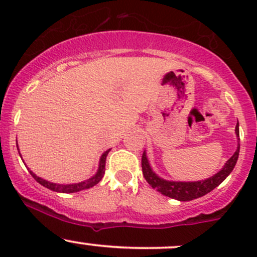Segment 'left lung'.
Segmentation results:
<instances>
[{"mask_svg":"<svg viewBox=\"0 0 257 257\" xmlns=\"http://www.w3.org/2000/svg\"><path fill=\"white\" fill-rule=\"evenodd\" d=\"M235 133H236L237 138H239V123H237L236 128H235ZM239 152L240 145H237L236 152L225 163L224 168L219 173L212 175L211 178L200 181H169L159 178L150 168L149 160H148L145 152L142 155V169H143L145 180L149 183V185L153 189H157L163 195L169 196L172 199H177L179 201H189L206 195L210 191L214 190L216 186H219L234 169L235 164L237 162V158H239Z\"/></svg>","mask_w":257,"mask_h":257,"instance_id":"1","label":"left lung"}]
</instances>
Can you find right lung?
I'll list each match as a JSON object with an SVG mask.
<instances>
[{
    "instance_id": "obj_1",
    "label": "right lung",
    "mask_w": 257,
    "mask_h": 257,
    "mask_svg": "<svg viewBox=\"0 0 257 257\" xmlns=\"http://www.w3.org/2000/svg\"><path fill=\"white\" fill-rule=\"evenodd\" d=\"M109 150H107V152L103 153L102 157H100L99 168H98L97 174L93 175V177L88 179V180L80 181V183H77V184H66V185H64V184H54V183H51V181L45 180V179L37 177V175H36L35 173L31 172V170H30V173H31V175L35 178V180L37 181V183H40L41 185H43L45 188L49 189V190L57 191V193H77V191L92 188V186L97 185V184L102 180L103 175H104V172H105V159H107V155H108V153H109Z\"/></svg>"
}]
</instances>
